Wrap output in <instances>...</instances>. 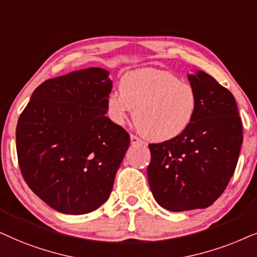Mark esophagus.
Returning a JSON list of instances; mask_svg holds the SVG:
<instances>
[{
	"label": "esophagus",
	"mask_w": 257,
	"mask_h": 257,
	"mask_svg": "<svg viewBox=\"0 0 257 257\" xmlns=\"http://www.w3.org/2000/svg\"><path fill=\"white\" fill-rule=\"evenodd\" d=\"M131 142H132V145H141V143H143V141L142 140H140L138 136H135V135H131Z\"/></svg>",
	"instance_id": "obj_1"
}]
</instances>
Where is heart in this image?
Instances as JSON below:
<instances>
[{"mask_svg": "<svg viewBox=\"0 0 257 257\" xmlns=\"http://www.w3.org/2000/svg\"><path fill=\"white\" fill-rule=\"evenodd\" d=\"M118 89L119 93L114 91L107 98L108 116L116 124H123L135 108V124L152 141L176 139L194 121L196 90L170 71L155 68L128 71Z\"/></svg>", "mask_w": 257, "mask_h": 257, "instance_id": "heart-1", "label": "heart"}]
</instances>
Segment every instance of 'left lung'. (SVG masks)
<instances>
[{"label":"left lung","instance_id":"obj_1","mask_svg":"<svg viewBox=\"0 0 257 257\" xmlns=\"http://www.w3.org/2000/svg\"><path fill=\"white\" fill-rule=\"evenodd\" d=\"M197 93L194 121L182 135L149 145L147 170L156 202L170 211L203 209L227 188L243 141L235 98L204 71L188 75Z\"/></svg>","mask_w":257,"mask_h":257}]
</instances>
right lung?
I'll return each instance as SVG.
<instances>
[{
    "instance_id": "obj_1",
    "label": "right lung",
    "mask_w": 257,
    "mask_h": 257,
    "mask_svg": "<svg viewBox=\"0 0 257 257\" xmlns=\"http://www.w3.org/2000/svg\"><path fill=\"white\" fill-rule=\"evenodd\" d=\"M109 71L88 68L40 84L20 116L16 150L30 189L53 209L82 215L110 196L131 138L108 118Z\"/></svg>"
}]
</instances>
